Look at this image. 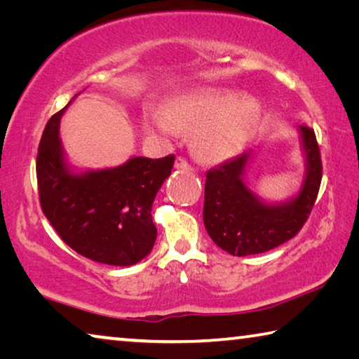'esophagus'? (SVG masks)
I'll return each mask as SVG.
<instances>
[{"instance_id": "34e87169", "label": "esophagus", "mask_w": 359, "mask_h": 359, "mask_svg": "<svg viewBox=\"0 0 359 359\" xmlns=\"http://www.w3.org/2000/svg\"><path fill=\"white\" fill-rule=\"evenodd\" d=\"M175 169H182V171H188V169H190V165H188L185 158L179 156L177 160H175Z\"/></svg>"}]
</instances>
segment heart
I'll return each instance as SVG.
<instances>
[{
  "mask_svg": "<svg viewBox=\"0 0 359 359\" xmlns=\"http://www.w3.org/2000/svg\"><path fill=\"white\" fill-rule=\"evenodd\" d=\"M259 104L252 96H233L215 88L194 90L172 96L166 111L150 109L145 121L163 135L194 131V145L208 160L234 155L255 130Z\"/></svg>",
  "mask_w": 359,
  "mask_h": 359,
  "instance_id": "1",
  "label": "heart"
}]
</instances>
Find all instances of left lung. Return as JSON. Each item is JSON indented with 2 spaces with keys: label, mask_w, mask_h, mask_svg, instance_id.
<instances>
[{
  "label": "left lung",
  "mask_w": 359,
  "mask_h": 359,
  "mask_svg": "<svg viewBox=\"0 0 359 359\" xmlns=\"http://www.w3.org/2000/svg\"><path fill=\"white\" fill-rule=\"evenodd\" d=\"M304 156L302 184L283 201H267L248 187L247 166L253 150L205 174L204 226L222 250L234 257L264 253L290 241L311 214L321 182V160L315 133L297 125Z\"/></svg>",
  "instance_id": "8db88e82"
}]
</instances>
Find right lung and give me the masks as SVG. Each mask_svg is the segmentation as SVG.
<instances>
[{
    "mask_svg": "<svg viewBox=\"0 0 359 359\" xmlns=\"http://www.w3.org/2000/svg\"><path fill=\"white\" fill-rule=\"evenodd\" d=\"M74 98L47 121L41 137L36 175L42 212L82 257L133 266L154 248L151 204L171 175L174 156H131L123 165L104 169L72 166L60 137V121Z\"/></svg>",
    "mask_w": 359,
    "mask_h": 359,
    "instance_id": "1",
    "label": "right lung"
}]
</instances>
